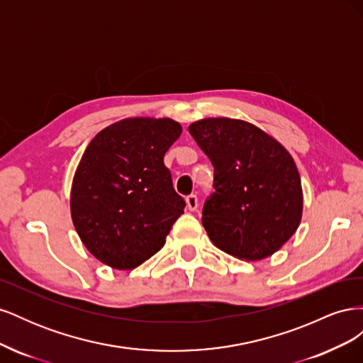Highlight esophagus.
I'll list each match as a JSON object with an SVG mask.
<instances>
[{"mask_svg": "<svg viewBox=\"0 0 363 363\" xmlns=\"http://www.w3.org/2000/svg\"><path fill=\"white\" fill-rule=\"evenodd\" d=\"M186 204H188L189 211H196V207H199V196L196 195H189L188 199H186Z\"/></svg>", "mask_w": 363, "mask_h": 363, "instance_id": "34e87169", "label": "esophagus"}]
</instances>
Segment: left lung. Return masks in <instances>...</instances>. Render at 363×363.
<instances>
[{"instance_id":"left-lung-1","label":"left lung","mask_w":363,"mask_h":363,"mask_svg":"<svg viewBox=\"0 0 363 363\" xmlns=\"http://www.w3.org/2000/svg\"><path fill=\"white\" fill-rule=\"evenodd\" d=\"M189 133L215 169V192L201 218L215 247L248 262L274 255L298 228L303 212L300 174L289 152L240 119H201Z\"/></svg>"}]
</instances>
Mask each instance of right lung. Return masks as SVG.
I'll return each instance as SVG.
<instances>
[{
  "mask_svg": "<svg viewBox=\"0 0 363 363\" xmlns=\"http://www.w3.org/2000/svg\"><path fill=\"white\" fill-rule=\"evenodd\" d=\"M182 135L169 118H127L87 145L71 189L74 227L91 255L133 269L164 245L186 206L174 191L164 152Z\"/></svg>",
  "mask_w": 363,
  "mask_h": 363,
  "instance_id": "right-lung-1",
  "label": "right lung"
}]
</instances>
